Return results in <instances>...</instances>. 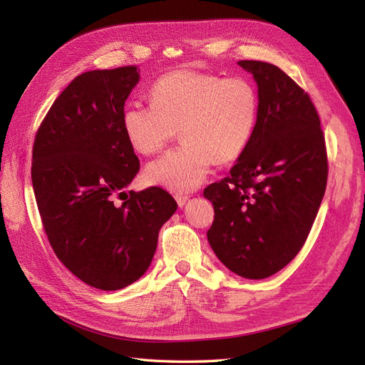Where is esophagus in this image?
Instances as JSON below:
<instances>
[{
    "instance_id": "esophagus-1",
    "label": "esophagus",
    "mask_w": 365,
    "mask_h": 365,
    "mask_svg": "<svg viewBox=\"0 0 365 365\" xmlns=\"http://www.w3.org/2000/svg\"><path fill=\"white\" fill-rule=\"evenodd\" d=\"M175 200H176V202H178V205H180V207H184V205H185V202L189 201V196H187V195H182V193H176V195H175Z\"/></svg>"
}]
</instances>
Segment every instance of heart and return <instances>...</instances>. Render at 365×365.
<instances>
[{"label":"heart","mask_w":365,"mask_h":365,"mask_svg":"<svg viewBox=\"0 0 365 365\" xmlns=\"http://www.w3.org/2000/svg\"><path fill=\"white\" fill-rule=\"evenodd\" d=\"M150 105H128L121 129L140 155H153L180 129L178 149L150 163L149 184L173 192L200 187L215 163L230 164L250 145L259 120V94L245 77L176 70L153 83Z\"/></svg>","instance_id":"obj_1"}]
</instances>
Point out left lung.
Returning <instances> with one entry per match:
<instances>
[{
    "mask_svg": "<svg viewBox=\"0 0 365 365\" xmlns=\"http://www.w3.org/2000/svg\"><path fill=\"white\" fill-rule=\"evenodd\" d=\"M237 65L257 83L259 120L230 175L204 190L215 208L207 239L230 271L260 280L304 245L324 196L327 157L307 93L272 63Z\"/></svg>",
    "mask_w": 365,
    "mask_h": 365,
    "instance_id": "1",
    "label": "left lung"
}]
</instances>
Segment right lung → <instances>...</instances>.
<instances>
[{"instance_id": "1", "label": "right lung", "mask_w": 365, "mask_h": 365, "mask_svg": "<svg viewBox=\"0 0 365 365\" xmlns=\"http://www.w3.org/2000/svg\"><path fill=\"white\" fill-rule=\"evenodd\" d=\"M138 71L132 65L77 76L33 145L31 182L50 245L77 279L102 291L126 288L148 271L160 230L178 208L161 187L126 192L140 161L121 114Z\"/></svg>"}]
</instances>
